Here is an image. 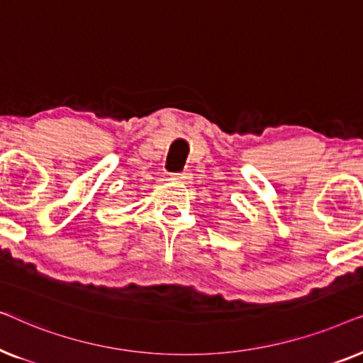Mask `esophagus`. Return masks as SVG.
<instances>
[{"instance_id":"34e87169","label":"esophagus","mask_w":363,"mask_h":363,"mask_svg":"<svg viewBox=\"0 0 363 363\" xmlns=\"http://www.w3.org/2000/svg\"><path fill=\"white\" fill-rule=\"evenodd\" d=\"M173 180H177L178 183H190L193 175L190 172H180V173H172Z\"/></svg>"}]
</instances>
